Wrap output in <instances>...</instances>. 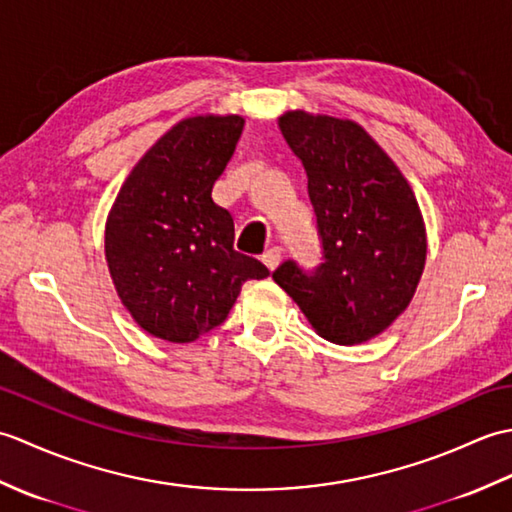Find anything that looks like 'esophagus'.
Instances as JSON below:
<instances>
[{
	"instance_id": "1",
	"label": "esophagus",
	"mask_w": 512,
	"mask_h": 512,
	"mask_svg": "<svg viewBox=\"0 0 512 512\" xmlns=\"http://www.w3.org/2000/svg\"><path fill=\"white\" fill-rule=\"evenodd\" d=\"M262 262L268 266V270H275L279 266V262H281V248L279 246L268 248L266 253L262 255Z\"/></svg>"
}]
</instances>
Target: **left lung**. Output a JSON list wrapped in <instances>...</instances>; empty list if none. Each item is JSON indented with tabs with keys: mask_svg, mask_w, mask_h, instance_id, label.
Here are the masks:
<instances>
[{
	"mask_svg": "<svg viewBox=\"0 0 512 512\" xmlns=\"http://www.w3.org/2000/svg\"><path fill=\"white\" fill-rule=\"evenodd\" d=\"M279 129L308 173L323 264H281L273 279L325 341L358 345L387 330L413 297L427 235L409 182L361 125L286 112Z\"/></svg>",
	"mask_w": 512,
	"mask_h": 512,
	"instance_id": "left-lung-1",
	"label": "left lung"
}]
</instances>
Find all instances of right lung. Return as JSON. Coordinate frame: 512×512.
<instances>
[{
    "instance_id": "add662e5",
    "label": "right lung",
    "mask_w": 512,
    "mask_h": 512,
    "mask_svg": "<svg viewBox=\"0 0 512 512\" xmlns=\"http://www.w3.org/2000/svg\"><path fill=\"white\" fill-rule=\"evenodd\" d=\"M244 118L173 125L123 182L105 224V257L123 306L151 336L191 343L231 312L268 268L233 248V217L211 198Z\"/></svg>"
}]
</instances>
